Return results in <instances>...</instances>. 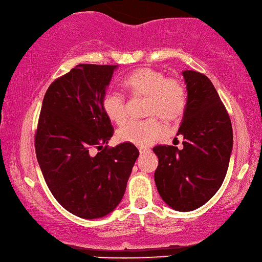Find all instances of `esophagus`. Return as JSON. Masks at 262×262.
I'll return each mask as SVG.
<instances>
[{
	"mask_svg": "<svg viewBox=\"0 0 262 262\" xmlns=\"http://www.w3.org/2000/svg\"><path fill=\"white\" fill-rule=\"evenodd\" d=\"M139 150H140V154H141V155H142V154H146V152H149V151H150V149H149V148H140Z\"/></svg>",
	"mask_w": 262,
	"mask_h": 262,
	"instance_id": "1",
	"label": "esophagus"
}]
</instances>
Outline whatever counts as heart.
Instances as JSON below:
<instances>
[{"instance_id":"obj_1","label":"heart","mask_w":262,"mask_h":262,"mask_svg":"<svg viewBox=\"0 0 262 262\" xmlns=\"http://www.w3.org/2000/svg\"><path fill=\"white\" fill-rule=\"evenodd\" d=\"M123 86L134 98L146 99L144 121H130L118 132L120 142L144 148L164 135L165 123L182 119L186 106L185 91L175 79H169L160 70L141 68L123 79ZM102 111L112 122L122 124L127 118V102L122 94L107 92L102 98Z\"/></svg>"}]
</instances>
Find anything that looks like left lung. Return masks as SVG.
<instances>
[{
	"label": "left lung",
	"instance_id": "obj_1",
	"mask_svg": "<svg viewBox=\"0 0 262 262\" xmlns=\"http://www.w3.org/2000/svg\"><path fill=\"white\" fill-rule=\"evenodd\" d=\"M188 91L185 111L178 128L183 148L156 146L159 157L155 183L161 198L176 211H193L221 188L233 148L230 116L217 90L205 74L182 72Z\"/></svg>",
	"mask_w": 262,
	"mask_h": 262
}]
</instances>
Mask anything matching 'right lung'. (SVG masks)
<instances>
[{"mask_svg":"<svg viewBox=\"0 0 262 262\" xmlns=\"http://www.w3.org/2000/svg\"><path fill=\"white\" fill-rule=\"evenodd\" d=\"M116 69L79 64L49 86L41 103L35 136L41 173L57 202L84 219L113 212L140 155L134 144L106 146L114 129L102 98Z\"/></svg>","mask_w":262,"mask_h":262,"instance_id":"right-lung-1","label":"right lung"}]
</instances>
